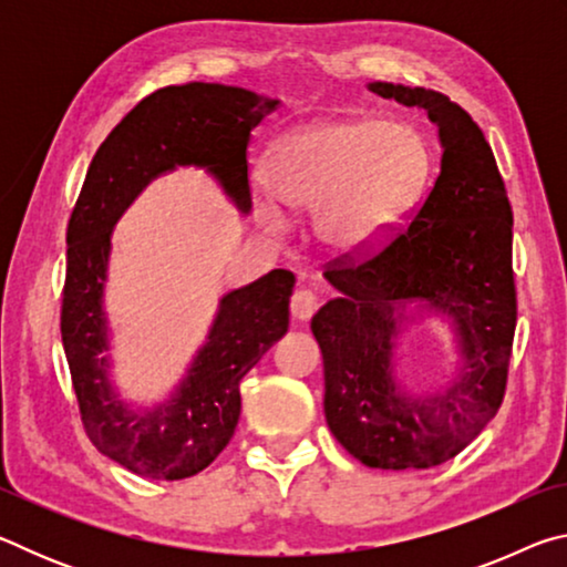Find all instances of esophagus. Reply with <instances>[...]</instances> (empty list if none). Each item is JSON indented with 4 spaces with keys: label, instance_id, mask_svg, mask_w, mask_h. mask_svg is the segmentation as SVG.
<instances>
[{
    "label": "esophagus",
    "instance_id": "esophagus-1",
    "mask_svg": "<svg viewBox=\"0 0 567 567\" xmlns=\"http://www.w3.org/2000/svg\"><path fill=\"white\" fill-rule=\"evenodd\" d=\"M315 310H318V297H315L310 290L300 287V290L292 292L290 312H292L295 320H310Z\"/></svg>",
    "mask_w": 567,
    "mask_h": 567
}]
</instances>
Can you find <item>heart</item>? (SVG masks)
Returning a JSON list of instances; mask_svg holds the SVG:
<instances>
[{
	"mask_svg": "<svg viewBox=\"0 0 567 567\" xmlns=\"http://www.w3.org/2000/svg\"><path fill=\"white\" fill-rule=\"evenodd\" d=\"M430 172L415 130L372 117L324 120L287 132L270 150V189L255 207L267 233L287 227V207H318V237L340 257H360L395 233Z\"/></svg>",
	"mask_w": 567,
	"mask_h": 567,
	"instance_id": "obj_1",
	"label": "heart"
}]
</instances>
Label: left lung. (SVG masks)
I'll use <instances>...</instances> for the list:
<instances>
[{"mask_svg": "<svg viewBox=\"0 0 567 567\" xmlns=\"http://www.w3.org/2000/svg\"><path fill=\"white\" fill-rule=\"evenodd\" d=\"M370 92L427 112L440 175L408 229L324 277L340 295L312 318L324 362V417L362 465L425 470L453 460L501 410L517 320L513 209L473 117L435 90L372 82ZM454 320L464 364L445 393L412 399L391 372L404 305Z\"/></svg>", "mask_w": 567, "mask_h": 567, "instance_id": "left-lung-1", "label": "left lung"}]
</instances>
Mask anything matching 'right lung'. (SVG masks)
I'll list each match as a JSON object with an SVG mask.
<instances>
[{"mask_svg": "<svg viewBox=\"0 0 567 567\" xmlns=\"http://www.w3.org/2000/svg\"><path fill=\"white\" fill-rule=\"evenodd\" d=\"M280 100L189 82L142 100L107 140L84 177L66 227L62 344L92 445L134 475L185 480L223 453L239 420V380L287 332L295 275L272 270L227 292L207 342L175 395L132 410L110 382L107 315L102 307L112 227L152 179L175 167H207L249 213L247 145Z\"/></svg>", "mask_w": 567, "mask_h": 567, "instance_id": "add662e5", "label": "right lung"}]
</instances>
